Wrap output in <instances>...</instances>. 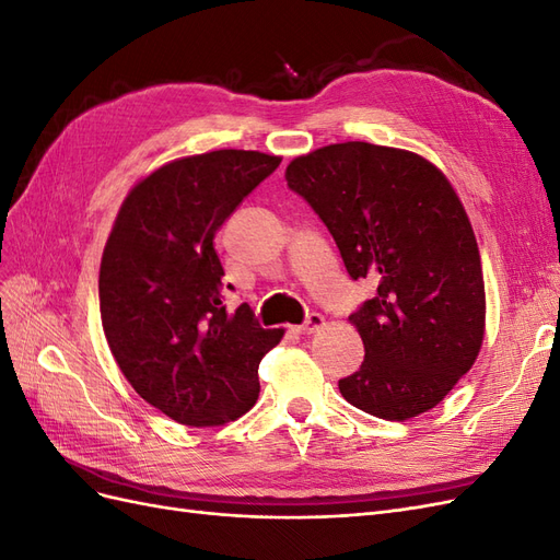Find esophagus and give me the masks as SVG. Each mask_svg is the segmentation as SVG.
Masks as SVG:
<instances>
[{"label":"esophagus","instance_id":"34e87169","mask_svg":"<svg viewBox=\"0 0 560 560\" xmlns=\"http://www.w3.org/2000/svg\"><path fill=\"white\" fill-rule=\"evenodd\" d=\"M322 327H325V317H322L319 313H311V315L306 317V322H303L301 327H296V331L303 334V336H308V334L319 331Z\"/></svg>","mask_w":560,"mask_h":560}]
</instances>
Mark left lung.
Returning <instances> with one entry per match:
<instances>
[{"instance_id":"1","label":"left lung","mask_w":560,"mask_h":560,"mask_svg":"<svg viewBox=\"0 0 560 560\" xmlns=\"http://www.w3.org/2000/svg\"><path fill=\"white\" fill-rule=\"evenodd\" d=\"M284 177L348 276L376 282L350 315L364 362L338 381L341 395L385 420L434 409L477 360L486 322L479 247L451 182L411 151L369 142L315 149Z\"/></svg>"}]
</instances>
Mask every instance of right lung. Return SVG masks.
Returning <instances> with one entry per match:
<instances>
[{"instance_id":"obj_1","label":"right lung","mask_w":560,"mask_h":560,"mask_svg":"<svg viewBox=\"0 0 560 560\" xmlns=\"http://www.w3.org/2000/svg\"><path fill=\"white\" fill-rule=\"evenodd\" d=\"M280 165L219 149L144 177L124 200L100 264V317L118 369L144 401L182 425H224L259 397V362L282 329L247 303L224 306L214 235Z\"/></svg>"}]
</instances>
